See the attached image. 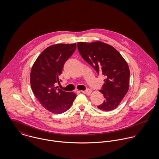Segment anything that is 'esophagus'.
I'll return each instance as SVG.
<instances>
[{
  "label": "esophagus",
  "mask_w": 159,
  "mask_h": 159,
  "mask_svg": "<svg viewBox=\"0 0 159 159\" xmlns=\"http://www.w3.org/2000/svg\"><path fill=\"white\" fill-rule=\"evenodd\" d=\"M82 92H83V93H85V94L89 95V94H91V93L92 92V91H91V89H86V90H85V91H82Z\"/></svg>",
  "instance_id": "esophagus-1"
}]
</instances>
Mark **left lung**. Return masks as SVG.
<instances>
[{
  "label": "left lung",
  "mask_w": 159,
  "mask_h": 159,
  "mask_svg": "<svg viewBox=\"0 0 159 159\" xmlns=\"http://www.w3.org/2000/svg\"><path fill=\"white\" fill-rule=\"evenodd\" d=\"M77 48L83 59L106 78L100 91L105 100L97 108L104 111L113 110L129 89L130 70L127 62L113 46L102 42H78Z\"/></svg>",
  "instance_id": "left-lung-1"
}]
</instances>
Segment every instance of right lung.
<instances>
[{"label":"right lung","instance_id":"right-lung-1","mask_svg":"<svg viewBox=\"0 0 159 159\" xmlns=\"http://www.w3.org/2000/svg\"><path fill=\"white\" fill-rule=\"evenodd\" d=\"M76 44L50 46L40 54L30 71L32 92L40 104L52 113L61 114L71 107L76 95L55 87L65 62L73 54Z\"/></svg>","mask_w":159,"mask_h":159}]
</instances>
